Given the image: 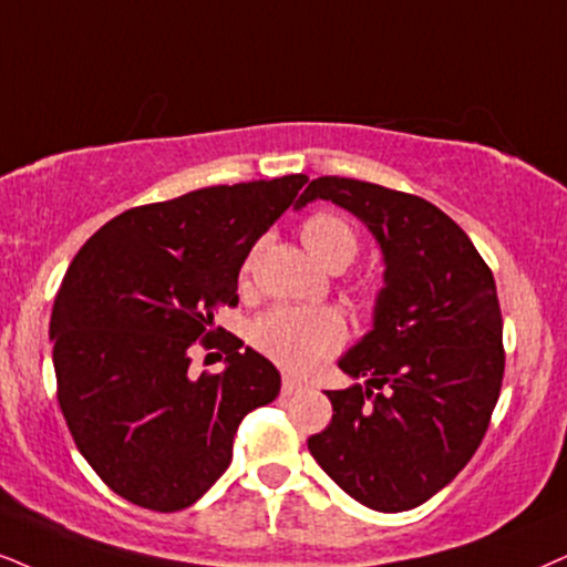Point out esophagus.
<instances>
[{
	"instance_id": "34e87169",
	"label": "esophagus",
	"mask_w": 567,
	"mask_h": 567,
	"mask_svg": "<svg viewBox=\"0 0 567 567\" xmlns=\"http://www.w3.org/2000/svg\"><path fill=\"white\" fill-rule=\"evenodd\" d=\"M303 382H298V379H292V377H285L282 379V395L285 398H292V395H298V392H303Z\"/></svg>"
}]
</instances>
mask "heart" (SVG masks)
<instances>
[{
    "mask_svg": "<svg viewBox=\"0 0 567 567\" xmlns=\"http://www.w3.org/2000/svg\"><path fill=\"white\" fill-rule=\"evenodd\" d=\"M306 248L324 267L353 261L358 235L346 217L334 212L311 214L300 227ZM342 340V321L329 308L275 306L250 324V342L285 371L313 369Z\"/></svg>",
    "mask_w": 567,
    "mask_h": 567,
    "instance_id": "b5f03b06",
    "label": "heart"
}]
</instances>
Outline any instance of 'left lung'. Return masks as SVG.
Returning <instances> with one entry per match:
<instances>
[{"instance_id":"obj_1","label":"left lung","mask_w":567,"mask_h":567,"mask_svg":"<svg viewBox=\"0 0 567 567\" xmlns=\"http://www.w3.org/2000/svg\"><path fill=\"white\" fill-rule=\"evenodd\" d=\"M317 198L369 227L386 269L374 329L340 358L369 386L327 392L332 421L308 450L361 505L411 511L461 474L489 429L505 374L492 269L447 214L411 193L317 177L296 206Z\"/></svg>"}]
</instances>
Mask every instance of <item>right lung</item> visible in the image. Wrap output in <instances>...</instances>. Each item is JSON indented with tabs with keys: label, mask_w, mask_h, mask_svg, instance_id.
I'll use <instances>...</instances> for the list:
<instances>
[{
	"label": "right lung",
	"mask_w": 567,
	"mask_h": 567,
	"mask_svg": "<svg viewBox=\"0 0 567 567\" xmlns=\"http://www.w3.org/2000/svg\"><path fill=\"white\" fill-rule=\"evenodd\" d=\"M306 175L212 185L127 209L93 233L56 292V400L81 455L127 503L175 513L225 474L243 415L279 395V371L214 329L238 306L254 243L288 212ZM200 339L221 375L187 374Z\"/></svg>",
	"instance_id": "obj_1"
}]
</instances>
